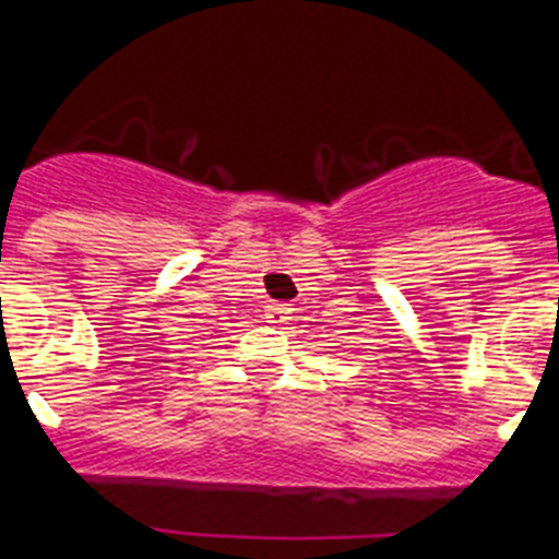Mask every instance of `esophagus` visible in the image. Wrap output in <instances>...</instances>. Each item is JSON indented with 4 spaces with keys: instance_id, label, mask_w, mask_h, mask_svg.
Masks as SVG:
<instances>
[{
    "instance_id": "esophagus-1",
    "label": "esophagus",
    "mask_w": 559,
    "mask_h": 559,
    "mask_svg": "<svg viewBox=\"0 0 559 559\" xmlns=\"http://www.w3.org/2000/svg\"><path fill=\"white\" fill-rule=\"evenodd\" d=\"M290 319V305L285 302H274L265 308V322L271 324H285Z\"/></svg>"
}]
</instances>
